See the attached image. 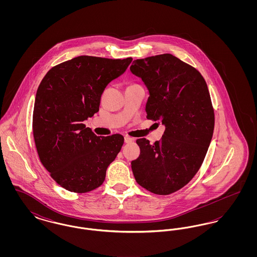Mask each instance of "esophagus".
I'll return each mask as SVG.
<instances>
[{
	"label": "esophagus",
	"mask_w": 257,
	"mask_h": 257,
	"mask_svg": "<svg viewBox=\"0 0 257 257\" xmlns=\"http://www.w3.org/2000/svg\"><path fill=\"white\" fill-rule=\"evenodd\" d=\"M124 142H125V144H130V143L134 142V139L131 138V137H129V136H126V137L124 138Z\"/></svg>",
	"instance_id": "34e87169"
}]
</instances>
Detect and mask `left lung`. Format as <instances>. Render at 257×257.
<instances>
[{"label": "left lung", "mask_w": 257, "mask_h": 257, "mask_svg": "<svg viewBox=\"0 0 257 257\" xmlns=\"http://www.w3.org/2000/svg\"><path fill=\"white\" fill-rule=\"evenodd\" d=\"M130 70L149 91L147 118L166 126L153 145L137 140L135 179L153 194L170 195L193 179L207 153L215 125L207 85L195 67L171 54L136 60Z\"/></svg>", "instance_id": "obj_1"}]
</instances>
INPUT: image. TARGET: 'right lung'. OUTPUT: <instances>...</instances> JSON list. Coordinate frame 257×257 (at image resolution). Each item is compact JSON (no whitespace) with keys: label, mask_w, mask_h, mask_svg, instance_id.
Listing matches in <instances>:
<instances>
[{"label":"right lung","mask_w":257,"mask_h":257,"mask_svg":"<svg viewBox=\"0 0 257 257\" xmlns=\"http://www.w3.org/2000/svg\"><path fill=\"white\" fill-rule=\"evenodd\" d=\"M132 60L80 56L52 67L37 88L33 114L37 153L51 177L69 192L100 187L122 147V135L99 137L83 122L97 112L105 87Z\"/></svg>","instance_id":"obj_1"}]
</instances>
